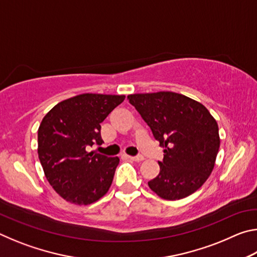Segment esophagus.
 <instances>
[{
    "instance_id": "esophagus-1",
    "label": "esophagus",
    "mask_w": 257,
    "mask_h": 257,
    "mask_svg": "<svg viewBox=\"0 0 257 257\" xmlns=\"http://www.w3.org/2000/svg\"><path fill=\"white\" fill-rule=\"evenodd\" d=\"M128 159H130L132 161H136V162H141V161L144 160V158H143L142 155H137V156H127Z\"/></svg>"
}]
</instances>
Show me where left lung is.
Wrapping results in <instances>:
<instances>
[{
    "mask_svg": "<svg viewBox=\"0 0 257 257\" xmlns=\"http://www.w3.org/2000/svg\"><path fill=\"white\" fill-rule=\"evenodd\" d=\"M154 138L163 147L160 173L149 181L161 198L176 201L201 188L214 168L219 127L207 108L182 94L158 92L128 95Z\"/></svg>",
    "mask_w": 257,
    "mask_h": 257,
    "instance_id": "8db88e82",
    "label": "left lung"
}]
</instances>
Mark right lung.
I'll return each instance as SVG.
<instances>
[{
    "label": "right lung",
    "mask_w": 257,
    "mask_h": 257,
    "mask_svg": "<svg viewBox=\"0 0 257 257\" xmlns=\"http://www.w3.org/2000/svg\"><path fill=\"white\" fill-rule=\"evenodd\" d=\"M124 95L81 94L60 102L38 128V158L45 177L66 201L88 205L107 193L119 158L88 152L102 145L101 123Z\"/></svg>",
    "instance_id": "right-lung-1"
}]
</instances>
